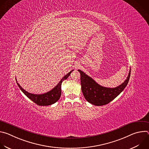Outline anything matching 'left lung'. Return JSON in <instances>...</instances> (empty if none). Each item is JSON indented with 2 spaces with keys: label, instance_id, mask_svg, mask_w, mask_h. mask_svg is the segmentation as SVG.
I'll list each match as a JSON object with an SVG mask.
<instances>
[{
  "label": "left lung",
  "instance_id": "obj_1",
  "mask_svg": "<svg viewBox=\"0 0 149 149\" xmlns=\"http://www.w3.org/2000/svg\"><path fill=\"white\" fill-rule=\"evenodd\" d=\"M78 71L81 75V90L85 98L94 105L100 106L109 104L124 90L129 82L131 69L124 82L115 88H107L101 86L91 77L79 70Z\"/></svg>",
  "mask_w": 149,
  "mask_h": 149
}]
</instances>
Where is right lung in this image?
Listing matches in <instances>:
<instances>
[{"label":"right lung","instance_id":"obj_1","mask_svg":"<svg viewBox=\"0 0 149 149\" xmlns=\"http://www.w3.org/2000/svg\"><path fill=\"white\" fill-rule=\"evenodd\" d=\"M74 70L71 71L70 72H68L67 75H65L63 77L61 80L59 82V83L56 85V86L51 91L42 94H33L29 93L24 90L22 87H21L20 85L17 82V84L19 88L21 90L24 94L26 95L27 97H28L30 100H31L32 101H33L35 104H36L38 105L41 106H45V105H49L51 104H53L55 103L60 98L61 95V84L63 81L67 79V78L70 75L71 73ZM17 82V80H16Z\"/></svg>","mask_w":149,"mask_h":149}]
</instances>
